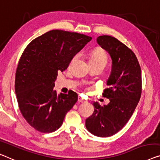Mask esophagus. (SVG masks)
Returning a JSON list of instances; mask_svg holds the SVG:
<instances>
[{
  "label": "esophagus",
  "instance_id": "esophagus-1",
  "mask_svg": "<svg viewBox=\"0 0 160 160\" xmlns=\"http://www.w3.org/2000/svg\"><path fill=\"white\" fill-rule=\"evenodd\" d=\"M78 102H79V103H82V102H87V100H86L85 99H83V97H78Z\"/></svg>",
  "mask_w": 160,
  "mask_h": 160
}]
</instances>
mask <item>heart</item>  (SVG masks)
Masks as SVG:
<instances>
[{
    "mask_svg": "<svg viewBox=\"0 0 160 160\" xmlns=\"http://www.w3.org/2000/svg\"><path fill=\"white\" fill-rule=\"evenodd\" d=\"M108 61V56L104 50L101 48H96L90 54L89 63H100L106 66Z\"/></svg>",
    "mask_w": 160,
    "mask_h": 160,
    "instance_id": "b5f03b06",
    "label": "heart"
}]
</instances>
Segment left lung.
Listing matches in <instances>:
<instances>
[{
	"instance_id": "1",
	"label": "left lung",
	"mask_w": 160,
	"mask_h": 160,
	"mask_svg": "<svg viewBox=\"0 0 160 160\" xmlns=\"http://www.w3.org/2000/svg\"><path fill=\"white\" fill-rule=\"evenodd\" d=\"M97 42L109 52L112 60L107 80L109 88L103 94L110 102L104 106L93 103L94 113L86 119L85 125L95 136L108 137L120 131L133 114L141 97L142 73L136 55L117 38L100 36Z\"/></svg>"
}]
</instances>
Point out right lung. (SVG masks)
Instances as JSON below:
<instances>
[{"label": "right lung", "mask_w": 160, "mask_h": 160, "mask_svg": "<svg viewBox=\"0 0 160 160\" xmlns=\"http://www.w3.org/2000/svg\"><path fill=\"white\" fill-rule=\"evenodd\" d=\"M92 37L76 32L52 30L33 39L18 61L15 92L22 116L43 133L55 132L78 100L73 91L58 94L54 82L73 56Z\"/></svg>", "instance_id": "1"}]
</instances>
